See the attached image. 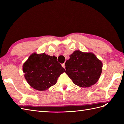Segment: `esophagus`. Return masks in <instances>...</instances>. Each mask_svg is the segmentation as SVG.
Wrapping results in <instances>:
<instances>
[{
    "instance_id": "esophagus-1",
    "label": "esophagus",
    "mask_w": 124,
    "mask_h": 124,
    "mask_svg": "<svg viewBox=\"0 0 124 124\" xmlns=\"http://www.w3.org/2000/svg\"><path fill=\"white\" fill-rule=\"evenodd\" d=\"M62 67L63 68H64L65 69V64L64 63H63V64H62Z\"/></svg>"
}]
</instances>
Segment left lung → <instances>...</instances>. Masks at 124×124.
Instances as JSON below:
<instances>
[{
	"label": "left lung",
	"instance_id": "obj_1",
	"mask_svg": "<svg viewBox=\"0 0 124 124\" xmlns=\"http://www.w3.org/2000/svg\"><path fill=\"white\" fill-rule=\"evenodd\" d=\"M65 73L75 85L89 87L96 84L102 72L101 60L91 52H73L65 63Z\"/></svg>",
	"mask_w": 124,
	"mask_h": 124
}]
</instances>
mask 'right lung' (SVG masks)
Here are the masks:
<instances>
[{
    "mask_svg": "<svg viewBox=\"0 0 124 124\" xmlns=\"http://www.w3.org/2000/svg\"><path fill=\"white\" fill-rule=\"evenodd\" d=\"M65 70L55 56L36 52L30 55L23 64L24 78L31 87L45 91L56 84L57 78Z\"/></svg>",
    "mask_w": 124,
    "mask_h": 124,
    "instance_id": "1",
    "label": "right lung"
}]
</instances>
